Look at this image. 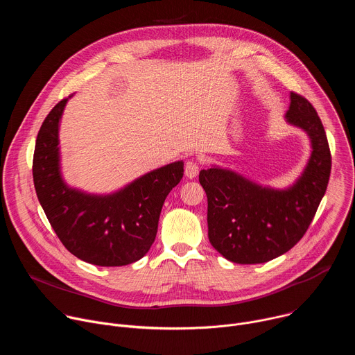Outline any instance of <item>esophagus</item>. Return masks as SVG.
I'll return each instance as SVG.
<instances>
[{"label": "esophagus", "mask_w": 355, "mask_h": 355, "mask_svg": "<svg viewBox=\"0 0 355 355\" xmlns=\"http://www.w3.org/2000/svg\"><path fill=\"white\" fill-rule=\"evenodd\" d=\"M199 171V163L196 160H189L185 163V175L188 178H195Z\"/></svg>", "instance_id": "1"}]
</instances>
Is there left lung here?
Wrapping results in <instances>:
<instances>
[{
  "label": "left lung",
  "instance_id": "obj_1",
  "mask_svg": "<svg viewBox=\"0 0 355 355\" xmlns=\"http://www.w3.org/2000/svg\"><path fill=\"white\" fill-rule=\"evenodd\" d=\"M285 119L305 130L312 146L305 170L291 187H263L218 166L199 173L208 196L209 241L232 263H267L289 251L306 233L326 192L331 156L316 110L291 92Z\"/></svg>",
  "mask_w": 355,
  "mask_h": 355
}]
</instances>
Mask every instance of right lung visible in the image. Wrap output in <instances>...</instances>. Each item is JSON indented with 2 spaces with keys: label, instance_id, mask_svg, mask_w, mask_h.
Wrapping results in <instances>:
<instances>
[{
  "label": "right lung",
  "instance_id": "obj_1",
  "mask_svg": "<svg viewBox=\"0 0 355 355\" xmlns=\"http://www.w3.org/2000/svg\"><path fill=\"white\" fill-rule=\"evenodd\" d=\"M67 101L49 112L36 137L32 171L37 199L58 237L77 259L101 267L132 264L153 244L163 204L181 181L184 163L150 171L108 195L69 187L60 171L59 147Z\"/></svg>",
  "mask_w": 355,
  "mask_h": 355
}]
</instances>
